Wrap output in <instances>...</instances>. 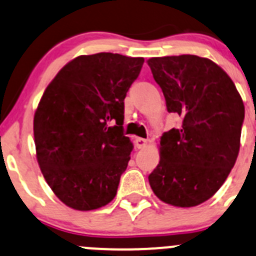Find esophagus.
Segmentation results:
<instances>
[{
	"instance_id": "1",
	"label": "esophagus",
	"mask_w": 256,
	"mask_h": 256,
	"mask_svg": "<svg viewBox=\"0 0 256 256\" xmlns=\"http://www.w3.org/2000/svg\"><path fill=\"white\" fill-rule=\"evenodd\" d=\"M135 144H136V148H144L146 145H148V140H146V138H138L135 140Z\"/></svg>"
}]
</instances>
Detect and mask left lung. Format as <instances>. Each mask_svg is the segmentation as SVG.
I'll return each mask as SVG.
<instances>
[{
    "label": "left lung",
    "mask_w": 256,
    "mask_h": 256,
    "mask_svg": "<svg viewBox=\"0 0 256 256\" xmlns=\"http://www.w3.org/2000/svg\"><path fill=\"white\" fill-rule=\"evenodd\" d=\"M154 78L168 112L182 118L160 138V161L148 175L168 205L202 204L222 188L239 155L245 108L230 76L206 57H151Z\"/></svg>",
    "instance_id": "obj_1"
}]
</instances>
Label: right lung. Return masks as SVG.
Listing matches in <instances>:
<instances>
[{"label":"right lung","instance_id":"1","mask_svg":"<svg viewBox=\"0 0 256 256\" xmlns=\"http://www.w3.org/2000/svg\"><path fill=\"white\" fill-rule=\"evenodd\" d=\"M142 64L111 52L81 54L44 90L34 118L36 158L66 206L90 212L115 198L134 148L122 132L124 100Z\"/></svg>","mask_w":256,"mask_h":256}]
</instances>
